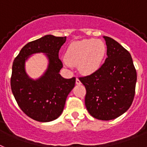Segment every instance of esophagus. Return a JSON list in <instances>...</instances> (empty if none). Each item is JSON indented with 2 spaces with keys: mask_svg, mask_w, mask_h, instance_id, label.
<instances>
[{
  "mask_svg": "<svg viewBox=\"0 0 147 147\" xmlns=\"http://www.w3.org/2000/svg\"><path fill=\"white\" fill-rule=\"evenodd\" d=\"M76 84H81V81H80V80L78 79V78H76Z\"/></svg>",
  "mask_w": 147,
  "mask_h": 147,
  "instance_id": "obj_1",
  "label": "esophagus"
}]
</instances>
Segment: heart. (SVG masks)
Wrapping results in <instances>:
<instances>
[{
    "label": "heart",
    "instance_id": "obj_1",
    "mask_svg": "<svg viewBox=\"0 0 147 147\" xmlns=\"http://www.w3.org/2000/svg\"><path fill=\"white\" fill-rule=\"evenodd\" d=\"M106 52L107 48L102 40L89 39L73 42L66 50L65 63L67 66L78 64L81 72L90 75L102 66Z\"/></svg>",
    "mask_w": 147,
    "mask_h": 147
}]
</instances>
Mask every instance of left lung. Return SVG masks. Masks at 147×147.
Wrapping results in <instances>:
<instances>
[{
	"label": "left lung",
	"mask_w": 147,
	"mask_h": 147,
	"mask_svg": "<svg viewBox=\"0 0 147 147\" xmlns=\"http://www.w3.org/2000/svg\"><path fill=\"white\" fill-rule=\"evenodd\" d=\"M103 37L108 57L97 71L79 80L86 88L85 105L90 114L96 119L111 120L132 104L137 72L130 53L112 38Z\"/></svg>",
	"instance_id": "1"
}]
</instances>
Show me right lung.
<instances>
[{
	"mask_svg": "<svg viewBox=\"0 0 147 147\" xmlns=\"http://www.w3.org/2000/svg\"><path fill=\"white\" fill-rule=\"evenodd\" d=\"M66 37L46 35L26 44L15 58L10 84L15 98L22 111L31 119L50 122L58 118L63 111L66 98L75 87L76 78H63L59 72L63 68L58 57ZM45 53L49 66L44 75L36 80L28 77L25 61L36 53Z\"/></svg>",
	"mask_w": 147,
	"mask_h": 147,
	"instance_id": "obj_1",
	"label": "right lung"
}]
</instances>
